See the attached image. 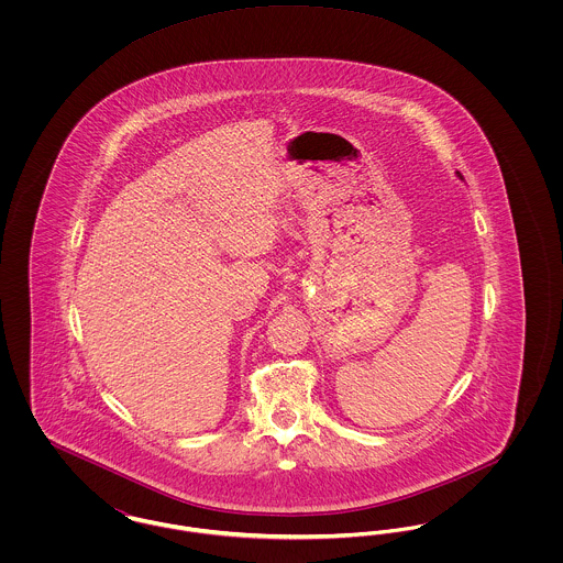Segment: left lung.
Instances as JSON below:
<instances>
[{
    "mask_svg": "<svg viewBox=\"0 0 563 563\" xmlns=\"http://www.w3.org/2000/svg\"><path fill=\"white\" fill-rule=\"evenodd\" d=\"M457 177H460V179H462V175H460V173H457Z\"/></svg>",
    "mask_w": 563,
    "mask_h": 563,
    "instance_id": "left-lung-1",
    "label": "left lung"
}]
</instances>
